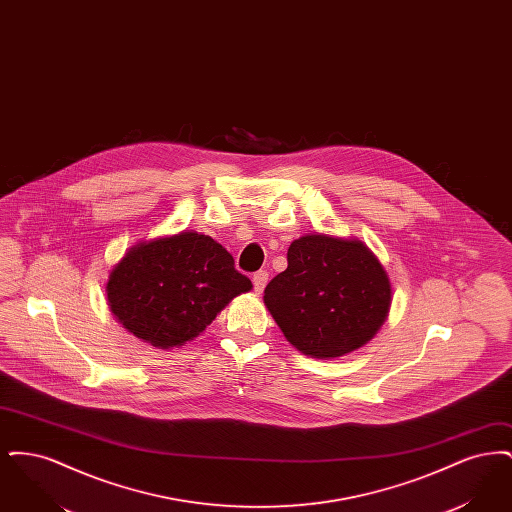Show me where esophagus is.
I'll list each match as a JSON object with an SVG mask.
<instances>
[{"mask_svg": "<svg viewBox=\"0 0 512 512\" xmlns=\"http://www.w3.org/2000/svg\"><path fill=\"white\" fill-rule=\"evenodd\" d=\"M267 282V270H259V272H255V274H253V288H255V292H263V290H265V286H267Z\"/></svg>", "mask_w": 512, "mask_h": 512, "instance_id": "1", "label": "esophagus"}]
</instances>
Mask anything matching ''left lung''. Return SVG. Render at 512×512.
Masks as SVG:
<instances>
[{
  "label": "left lung",
  "instance_id": "1",
  "mask_svg": "<svg viewBox=\"0 0 512 512\" xmlns=\"http://www.w3.org/2000/svg\"><path fill=\"white\" fill-rule=\"evenodd\" d=\"M265 303L299 351L334 359L372 340L388 317L391 286L361 242L313 234L290 245L288 268L268 282Z\"/></svg>",
  "mask_w": 512,
  "mask_h": 512
}]
</instances>
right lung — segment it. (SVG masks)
I'll use <instances>...</instances> for the list:
<instances>
[{"label":"right lung","instance_id":"1","mask_svg":"<svg viewBox=\"0 0 512 512\" xmlns=\"http://www.w3.org/2000/svg\"><path fill=\"white\" fill-rule=\"evenodd\" d=\"M251 280L213 238L182 232L132 247L113 268L107 299L136 338L169 349L203 332Z\"/></svg>","mask_w":512,"mask_h":512}]
</instances>
